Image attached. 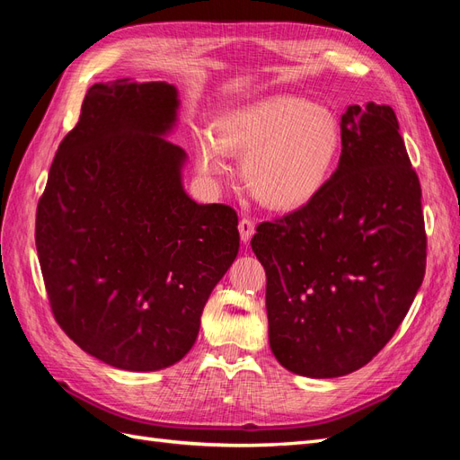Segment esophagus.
Returning a JSON list of instances; mask_svg holds the SVG:
<instances>
[{
	"mask_svg": "<svg viewBox=\"0 0 460 460\" xmlns=\"http://www.w3.org/2000/svg\"><path fill=\"white\" fill-rule=\"evenodd\" d=\"M238 230H240L242 242L249 243V240H252V235L255 234V222L249 220V218H242L240 225H238Z\"/></svg>",
	"mask_w": 460,
	"mask_h": 460,
	"instance_id": "obj_1",
	"label": "esophagus"
}]
</instances>
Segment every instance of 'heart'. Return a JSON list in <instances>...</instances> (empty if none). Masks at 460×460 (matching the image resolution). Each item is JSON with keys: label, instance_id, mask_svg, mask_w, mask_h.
<instances>
[{"label": "heart", "instance_id": "1", "mask_svg": "<svg viewBox=\"0 0 460 460\" xmlns=\"http://www.w3.org/2000/svg\"><path fill=\"white\" fill-rule=\"evenodd\" d=\"M340 151L341 124L332 109L274 93L220 115L215 136H198L196 161L201 174L220 176L230 169L228 155L243 157L249 191L274 211H296L328 184Z\"/></svg>", "mask_w": 460, "mask_h": 460}]
</instances>
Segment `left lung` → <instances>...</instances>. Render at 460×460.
Segmentation results:
<instances>
[{"instance_id":"8db88e82","label":"left lung","mask_w":460,"mask_h":460,"mask_svg":"<svg viewBox=\"0 0 460 460\" xmlns=\"http://www.w3.org/2000/svg\"><path fill=\"white\" fill-rule=\"evenodd\" d=\"M252 247L267 272L269 341L309 378L358 370L392 340L422 286V190L389 105L341 115L338 169L318 196Z\"/></svg>"}]
</instances>
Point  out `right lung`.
I'll use <instances>...</instances> for the list:
<instances>
[{
	"label": "right lung",
	"instance_id": "right-lung-1",
	"mask_svg": "<svg viewBox=\"0 0 460 460\" xmlns=\"http://www.w3.org/2000/svg\"><path fill=\"white\" fill-rule=\"evenodd\" d=\"M178 90L93 84L51 163L36 249L55 320L82 351L120 370L178 363L240 249L238 215L182 186L186 151L164 140Z\"/></svg>",
	"mask_w": 460,
	"mask_h": 460
}]
</instances>
